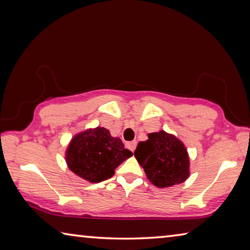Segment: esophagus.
<instances>
[{
    "mask_svg": "<svg viewBox=\"0 0 250 250\" xmlns=\"http://www.w3.org/2000/svg\"><path fill=\"white\" fill-rule=\"evenodd\" d=\"M126 146H128L131 151H134L135 147H137V141L128 142V143H126Z\"/></svg>",
    "mask_w": 250,
    "mask_h": 250,
    "instance_id": "1",
    "label": "esophagus"
}]
</instances>
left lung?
Here are the masks:
<instances>
[{
	"instance_id": "8db88e82",
	"label": "left lung",
	"mask_w": 250,
	"mask_h": 250,
	"mask_svg": "<svg viewBox=\"0 0 250 250\" xmlns=\"http://www.w3.org/2000/svg\"><path fill=\"white\" fill-rule=\"evenodd\" d=\"M147 137L149 140L139 143L134 156L149 181L158 188L183 183L189 175V160L183 143L164 131Z\"/></svg>"
}]
</instances>
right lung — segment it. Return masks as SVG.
Segmentation results:
<instances>
[{"label":"right lung","mask_w":250,"mask_h":250,"mask_svg":"<svg viewBox=\"0 0 250 250\" xmlns=\"http://www.w3.org/2000/svg\"><path fill=\"white\" fill-rule=\"evenodd\" d=\"M132 155L119 138L98 126L76 135L67 149L66 161L71 171L83 179L99 183L115 174V170Z\"/></svg>","instance_id":"right-lung-1"}]
</instances>
